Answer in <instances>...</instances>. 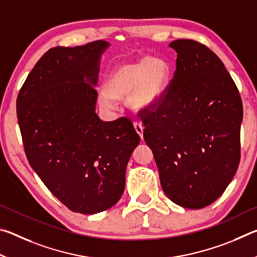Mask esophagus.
<instances>
[{
    "instance_id": "obj_1",
    "label": "esophagus",
    "mask_w": 257,
    "mask_h": 257,
    "mask_svg": "<svg viewBox=\"0 0 257 257\" xmlns=\"http://www.w3.org/2000/svg\"><path fill=\"white\" fill-rule=\"evenodd\" d=\"M134 128H135V130H136V133L139 135V137H141L142 139L144 138V127H143V124L141 122H135Z\"/></svg>"
}]
</instances>
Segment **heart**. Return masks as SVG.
<instances>
[{
	"label": "heart",
	"mask_w": 257,
	"mask_h": 257,
	"mask_svg": "<svg viewBox=\"0 0 257 257\" xmlns=\"http://www.w3.org/2000/svg\"><path fill=\"white\" fill-rule=\"evenodd\" d=\"M170 78V67L161 58L145 56L116 67L98 93V103L105 110H114L119 99L134 111L154 107L165 93Z\"/></svg>",
	"instance_id": "heart-1"
}]
</instances>
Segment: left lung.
<instances>
[{"mask_svg": "<svg viewBox=\"0 0 257 257\" xmlns=\"http://www.w3.org/2000/svg\"><path fill=\"white\" fill-rule=\"evenodd\" d=\"M169 46L177 52L175 77L155 110L143 118L144 139L165 195L198 210L215 202L236 175L242 103L210 49L190 40Z\"/></svg>", "mask_w": 257, "mask_h": 257, "instance_id": "left-lung-1", "label": "left lung"}]
</instances>
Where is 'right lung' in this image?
Instances as JSON below:
<instances>
[{"mask_svg":"<svg viewBox=\"0 0 257 257\" xmlns=\"http://www.w3.org/2000/svg\"><path fill=\"white\" fill-rule=\"evenodd\" d=\"M105 41L56 46L35 64L17 98L25 152L33 170L73 212L95 214L118 203L141 137L125 118L96 114Z\"/></svg>","mask_w":257,"mask_h":257,"instance_id":"right-lung-1","label":"right lung"}]
</instances>
